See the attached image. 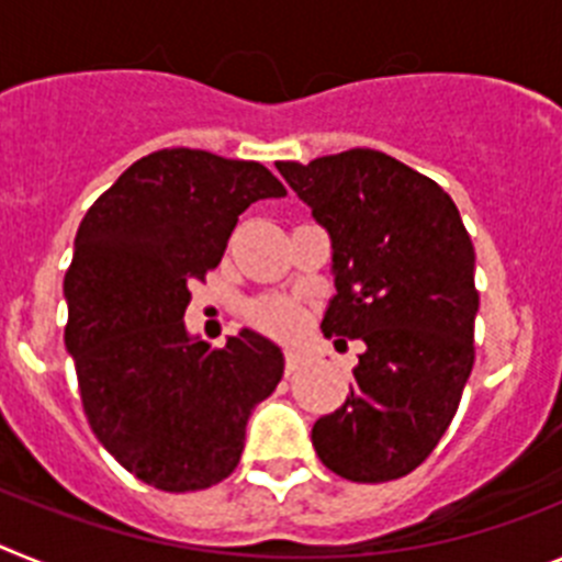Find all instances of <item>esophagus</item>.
Here are the masks:
<instances>
[{
	"mask_svg": "<svg viewBox=\"0 0 562 562\" xmlns=\"http://www.w3.org/2000/svg\"><path fill=\"white\" fill-rule=\"evenodd\" d=\"M284 366H286V374H295V371L304 366V355H301V351H295V349H286L284 351Z\"/></svg>",
	"mask_w": 562,
	"mask_h": 562,
	"instance_id": "obj_1",
	"label": "esophagus"
}]
</instances>
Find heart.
Returning <instances> with one entry per match:
<instances>
[{"label": "heart", "mask_w": 562, "mask_h": 562, "mask_svg": "<svg viewBox=\"0 0 562 562\" xmlns=\"http://www.w3.org/2000/svg\"><path fill=\"white\" fill-rule=\"evenodd\" d=\"M247 317L256 326H261V329L284 335V331L295 329L297 321H301V312H297L295 304L284 301V297H261V301H256L247 310Z\"/></svg>", "instance_id": "1"}]
</instances>
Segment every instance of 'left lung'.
<instances>
[{"mask_svg": "<svg viewBox=\"0 0 562 562\" xmlns=\"http://www.w3.org/2000/svg\"><path fill=\"white\" fill-rule=\"evenodd\" d=\"M278 171L331 238L321 329L366 346L346 402L312 428L315 453L340 479H402L439 445L473 371V241L448 193L374 148Z\"/></svg>", "mask_w": 562, "mask_h": 562, "instance_id": "1", "label": "left lung"}]
</instances>
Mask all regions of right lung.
Instances as JSON below:
<instances>
[{
  "label": "right lung",
  "mask_w": 562,
  "mask_h": 562,
  "mask_svg": "<svg viewBox=\"0 0 562 562\" xmlns=\"http://www.w3.org/2000/svg\"><path fill=\"white\" fill-rule=\"evenodd\" d=\"M284 193L261 162L162 148L132 162L78 227L64 342L83 414L103 448L157 490L227 479L252 408L281 382L284 355L265 335L241 329L211 349L182 317L238 216Z\"/></svg>",
  "instance_id": "right-lung-1"
}]
</instances>
